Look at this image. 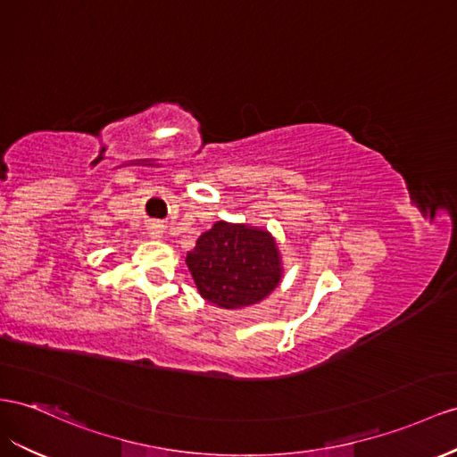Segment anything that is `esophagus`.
Returning a JSON list of instances; mask_svg holds the SVG:
<instances>
[{"mask_svg": "<svg viewBox=\"0 0 457 457\" xmlns=\"http://www.w3.org/2000/svg\"><path fill=\"white\" fill-rule=\"evenodd\" d=\"M148 233H150V237H162V226L154 221V224L148 226Z\"/></svg>", "mask_w": 457, "mask_h": 457, "instance_id": "obj_1", "label": "esophagus"}]
</instances>
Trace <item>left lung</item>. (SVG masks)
<instances>
[{
    "instance_id": "8db88e82",
    "label": "left lung",
    "mask_w": 457,
    "mask_h": 457,
    "mask_svg": "<svg viewBox=\"0 0 457 457\" xmlns=\"http://www.w3.org/2000/svg\"><path fill=\"white\" fill-rule=\"evenodd\" d=\"M187 266L206 301L221 309L254 305L270 295L282 278L270 233L218 221L187 253Z\"/></svg>"
}]
</instances>
